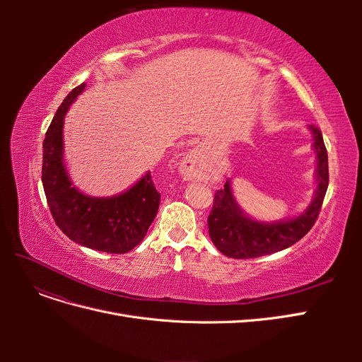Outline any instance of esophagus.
<instances>
[{
    "mask_svg": "<svg viewBox=\"0 0 362 362\" xmlns=\"http://www.w3.org/2000/svg\"><path fill=\"white\" fill-rule=\"evenodd\" d=\"M181 173L184 175V178L187 180H196L201 175V160L198 154L194 152H190L187 154L181 163Z\"/></svg>",
    "mask_w": 362,
    "mask_h": 362,
    "instance_id": "34e87169",
    "label": "esophagus"
}]
</instances>
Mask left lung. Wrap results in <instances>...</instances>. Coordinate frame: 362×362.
I'll return each mask as SVG.
<instances>
[{
	"mask_svg": "<svg viewBox=\"0 0 362 362\" xmlns=\"http://www.w3.org/2000/svg\"><path fill=\"white\" fill-rule=\"evenodd\" d=\"M317 154V190L314 199L306 210L294 218L279 222H257L247 217L238 206L229 180L222 190L214 193L211 213L208 216V233L211 242L223 255L246 259L275 254L294 245L310 231L319 217L325 194L329 184L327 152L322 131L310 125Z\"/></svg>",
	"mask_w": 362,
	"mask_h": 362,
	"instance_id": "1",
	"label": "left lung"
}]
</instances>
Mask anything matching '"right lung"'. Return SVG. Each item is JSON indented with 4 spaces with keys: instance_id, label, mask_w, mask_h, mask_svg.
Here are the masks:
<instances>
[{
    "instance_id": "1",
    "label": "right lung",
    "mask_w": 362,
    "mask_h": 362,
    "mask_svg": "<svg viewBox=\"0 0 362 362\" xmlns=\"http://www.w3.org/2000/svg\"><path fill=\"white\" fill-rule=\"evenodd\" d=\"M86 84L64 98L43 140L42 184L57 226L72 242L107 254H127L145 238L158 211L161 194L151 172L112 198H92L74 187L63 163L64 116Z\"/></svg>"
}]
</instances>
